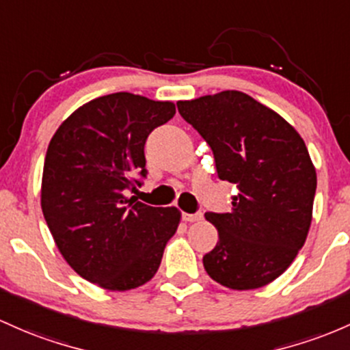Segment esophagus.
I'll use <instances>...</instances> for the list:
<instances>
[{
  "label": "esophagus",
  "mask_w": 350,
  "mask_h": 350,
  "mask_svg": "<svg viewBox=\"0 0 350 350\" xmlns=\"http://www.w3.org/2000/svg\"><path fill=\"white\" fill-rule=\"evenodd\" d=\"M183 219L186 222H198L202 219V214L201 213H194V214H189V213H183Z\"/></svg>",
  "instance_id": "1"
}]
</instances>
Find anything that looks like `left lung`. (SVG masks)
Wrapping results in <instances>:
<instances>
[{
  "instance_id": "8db88e82",
  "label": "left lung",
  "mask_w": 350,
  "mask_h": 350,
  "mask_svg": "<svg viewBox=\"0 0 350 350\" xmlns=\"http://www.w3.org/2000/svg\"><path fill=\"white\" fill-rule=\"evenodd\" d=\"M178 109L213 149L219 179L239 189L231 213H206L219 234L202 257L206 272L229 289L267 286L293 264L312 221L317 176L304 139L241 91L178 101Z\"/></svg>"
}]
</instances>
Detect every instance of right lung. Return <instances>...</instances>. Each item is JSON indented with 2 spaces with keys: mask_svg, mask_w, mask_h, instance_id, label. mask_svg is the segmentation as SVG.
Listing matches in <instances>:
<instances>
[{
  "mask_svg": "<svg viewBox=\"0 0 350 350\" xmlns=\"http://www.w3.org/2000/svg\"><path fill=\"white\" fill-rule=\"evenodd\" d=\"M176 114L171 101L113 93L75 111L46 152L41 209L66 262L107 291H129L154 278L181 221L176 207L128 198L146 178L144 144Z\"/></svg>",
  "mask_w": 350,
  "mask_h": 350,
  "instance_id": "add662e5",
  "label": "right lung"
}]
</instances>
